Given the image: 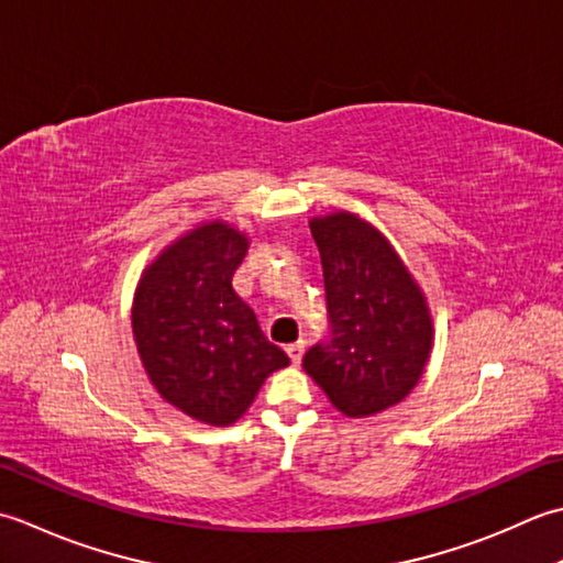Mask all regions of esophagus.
<instances>
[{"instance_id": "1", "label": "esophagus", "mask_w": 563, "mask_h": 563, "mask_svg": "<svg viewBox=\"0 0 563 563\" xmlns=\"http://www.w3.org/2000/svg\"><path fill=\"white\" fill-rule=\"evenodd\" d=\"M303 347H306V342H303V340H296V342H291L289 347H286V354H289L294 364L301 362V357H303Z\"/></svg>"}]
</instances>
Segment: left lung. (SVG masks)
Returning a JSON list of instances; mask_svg holds the SVG:
<instances>
[{"mask_svg": "<svg viewBox=\"0 0 563 563\" xmlns=\"http://www.w3.org/2000/svg\"><path fill=\"white\" fill-rule=\"evenodd\" d=\"M311 233L325 279L330 340L303 357V369L347 418L400 404L432 350L426 296L394 245L350 211L318 216Z\"/></svg>", "mask_w": 563, "mask_h": 563, "instance_id": "left-lung-1", "label": "left lung"}]
</instances>
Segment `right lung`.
Segmentation results:
<instances>
[{
	"instance_id": "obj_1",
	"label": "right lung",
	"mask_w": 563,
	"mask_h": 563,
	"mask_svg": "<svg viewBox=\"0 0 563 563\" xmlns=\"http://www.w3.org/2000/svg\"><path fill=\"white\" fill-rule=\"evenodd\" d=\"M245 233L201 223L159 252L133 298V338L157 394L185 416L225 428L265 378L289 364L233 289Z\"/></svg>"
}]
</instances>
